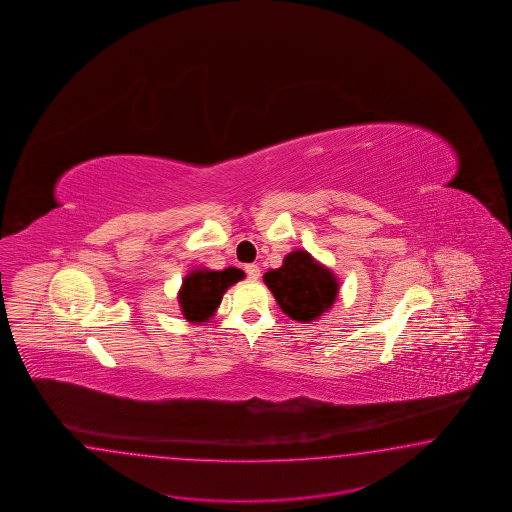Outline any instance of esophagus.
Instances as JSON below:
<instances>
[{"label":"esophagus","instance_id":"34e87169","mask_svg":"<svg viewBox=\"0 0 512 512\" xmlns=\"http://www.w3.org/2000/svg\"><path fill=\"white\" fill-rule=\"evenodd\" d=\"M246 274H248L249 279H259L261 278V268L257 266V264H246Z\"/></svg>","mask_w":512,"mask_h":512}]
</instances>
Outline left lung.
I'll list each match as a JSON object with an SVG mask.
<instances>
[{"label": "left lung", "mask_w": 512, "mask_h": 512, "mask_svg": "<svg viewBox=\"0 0 512 512\" xmlns=\"http://www.w3.org/2000/svg\"><path fill=\"white\" fill-rule=\"evenodd\" d=\"M264 283L279 308L298 323H310L332 308L340 283L308 251H291L276 270L264 274Z\"/></svg>", "instance_id": "1"}]
</instances>
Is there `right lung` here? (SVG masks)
I'll return each instance as SVG.
<instances>
[{"instance_id": "obj_1", "label": "right lung", "mask_w": 512, "mask_h": 512, "mask_svg": "<svg viewBox=\"0 0 512 512\" xmlns=\"http://www.w3.org/2000/svg\"><path fill=\"white\" fill-rule=\"evenodd\" d=\"M244 278V272L238 268L225 270H193L187 274L178 293V302L182 313L189 323H208V319L216 313L217 306L225 291L236 281Z\"/></svg>"}]
</instances>
